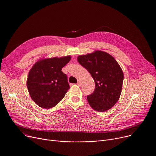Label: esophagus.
Returning <instances> with one entry per match:
<instances>
[{
  "label": "esophagus",
  "instance_id": "esophagus-1",
  "mask_svg": "<svg viewBox=\"0 0 156 156\" xmlns=\"http://www.w3.org/2000/svg\"><path fill=\"white\" fill-rule=\"evenodd\" d=\"M77 84H78V86H80L81 85V82L80 81H78V83H77Z\"/></svg>",
  "mask_w": 156,
  "mask_h": 156
}]
</instances>
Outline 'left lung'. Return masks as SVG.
Instances as JSON below:
<instances>
[{"label": "left lung", "mask_w": 156, "mask_h": 156, "mask_svg": "<svg viewBox=\"0 0 156 156\" xmlns=\"http://www.w3.org/2000/svg\"><path fill=\"white\" fill-rule=\"evenodd\" d=\"M77 59L95 81V90L87 96L90 106L100 112L112 108L120 97L124 80L119 64L110 54L99 50L80 55Z\"/></svg>", "instance_id": "1"}]
</instances>
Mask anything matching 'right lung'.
<instances>
[{
    "instance_id": "1",
    "label": "right lung",
    "mask_w": 156,
    "mask_h": 156,
    "mask_svg": "<svg viewBox=\"0 0 156 156\" xmlns=\"http://www.w3.org/2000/svg\"><path fill=\"white\" fill-rule=\"evenodd\" d=\"M71 56L41 59L30 70L27 86L30 97L37 105L49 109L64 98L70 86L62 69Z\"/></svg>"
}]
</instances>
